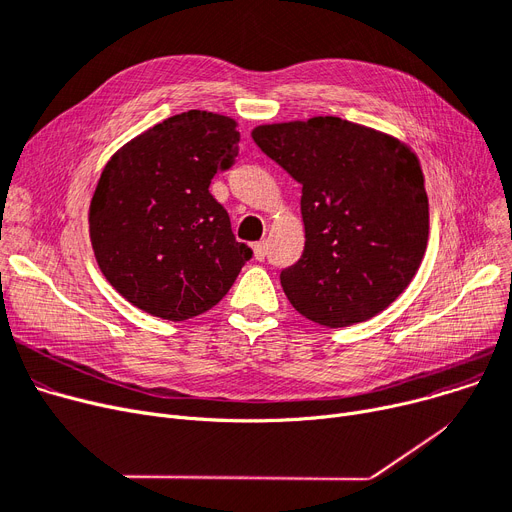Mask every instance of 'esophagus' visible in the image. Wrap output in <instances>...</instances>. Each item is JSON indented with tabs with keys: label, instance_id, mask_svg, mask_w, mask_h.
Listing matches in <instances>:
<instances>
[{
	"label": "esophagus",
	"instance_id": "obj_1",
	"mask_svg": "<svg viewBox=\"0 0 512 512\" xmlns=\"http://www.w3.org/2000/svg\"><path fill=\"white\" fill-rule=\"evenodd\" d=\"M265 251H267V245H265L263 240L255 242V245H253V255H255L257 261H263V259H265Z\"/></svg>",
	"mask_w": 512,
	"mask_h": 512
}]
</instances>
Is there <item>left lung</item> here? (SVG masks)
<instances>
[{"label": "left lung", "mask_w": 512, "mask_h": 512, "mask_svg": "<svg viewBox=\"0 0 512 512\" xmlns=\"http://www.w3.org/2000/svg\"><path fill=\"white\" fill-rule=\"evenodd\" d=\"M257 147L303 184L305 249L280 274L290 305L344 328L390 307L427 249L419 157L386 132L336 116L261 124Z\"/></svg>", "instance_id": "8db88e82"}]
</instances>
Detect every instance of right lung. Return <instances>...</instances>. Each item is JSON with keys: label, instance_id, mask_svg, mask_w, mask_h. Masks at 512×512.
I'll return each mask as SVG.
<instances>
[{"label": "right lung", "instance_id": "right-lung-1", "mask_svg": "<svg viewBox=\"0 0 512 512\" xmlns=\"http://www.w3.org/2000/svg\"><path fill=\"white\" fill-rule=\"evenodd\" d=\"M236 120L191 110L107 161L89 207L99 270L149 315L184 321L218 305L253 251L238 242L211 178L238 153Z\"/></svg>", "mask_w": 512, "mask_h": 512}]
</instances>
